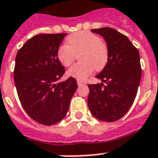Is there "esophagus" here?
I'll return each mask as SVG.
<instances>
[{
  "mask_svg": "<svg viewBox=\"0 0 158 158\" xmlns=\"http://www.w3.org/2000/svg\"><path fill=\"white\" fill-rule=\"evenodd\" d=\"M77 83H78V85L81 86L83 85V84H85V82L82 81V80H79V79H77Z\"/></svg>",
  "mask_w": 158,
  "mask_h": 158,
  "instance_id": "1",
  "label": "esophagus"
}]
</instances>
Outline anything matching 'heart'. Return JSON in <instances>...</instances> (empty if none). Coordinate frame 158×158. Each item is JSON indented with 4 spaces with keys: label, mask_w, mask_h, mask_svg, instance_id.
I'll return each instance as SVG.
<instances>
[{
    "label": "heart",
    "mask_w": 158,
    "mask_h": 158,
    "mask_svg": "<svg viewBox=\"0 0 158 158\" xmlns=\"http://www.w3.org/2000/svg\"><path fill=\"white\" fill-rule=\"evenodd\" d=\"M67 45H61L57 50L60 63L69 67L80 53L82 63L75 64L67 71V75L83 80L92 74L94 68L101 71L105 67L109 58L108 45L98 35L89 31H79L67 38Z\"/></svg>",
    "instance_id": "obj_1"
}]
</instances>
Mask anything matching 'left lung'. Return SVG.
<instances>
[{"label":"left lung","instance_id":"1","mask_svg":"<svg viewBox=\"0 0 158 158\" xmlns=\"http://www.w3.org/2000/svg\"><path fill=\"white\" fill-rule=\"evenodd\" d=\"M91 32L105 39L109 58L104 70L96 75L103 83L88 84L87 104L98 120L116 121L128 112L136 98L141 77L140 54L125 35L114 29L104 27Z\"/></svg>","mask_w":158,"mask_h":158}]
</instances>
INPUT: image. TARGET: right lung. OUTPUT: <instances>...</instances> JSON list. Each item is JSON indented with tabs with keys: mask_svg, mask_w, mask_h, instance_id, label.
Segmentation results:
<instances>
[{
	"mask_svg": "<svg viewBox=\"0 0 158 158\" xmlns=\"http://www.w3.org/2000/svg\"><path fill=\"white\" fill-rule=\"evenodd\" d=\"M66 35H35L16 55L14 79L21 104L33 120L43 125H53L63 120L78 87L73 77L58 83L65 68L57 50Z\"/></svg>",
	"mask_w": 158,
	"mask_h": 158,
	"instance_id": "obj_1",
	"label": "right lung"
}]
</instances>
